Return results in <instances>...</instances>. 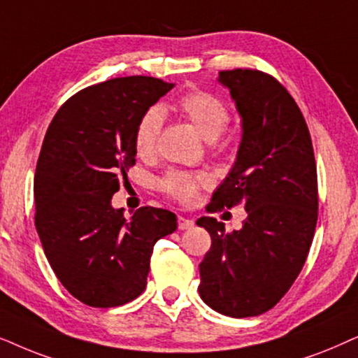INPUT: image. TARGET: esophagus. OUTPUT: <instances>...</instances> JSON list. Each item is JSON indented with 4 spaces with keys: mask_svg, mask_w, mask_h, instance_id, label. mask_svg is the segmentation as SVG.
Segmentation results:
<instances>
[{
    "mask_svg": "<svg viewBox=\"0 0 358 358\" xmlns=\"http://www.w3.org/2000/svg\"><path fill=\"white\" fill-rule=\"evenodd\" d=\"M193 226H194L193 219H188V217H183V216L178 217V229H180V231H188V229H192Z\"/></svg>",
    "mask_w": 358,
    "mask_h": 358,
    "instance_id": "obj_1",
    "label": "esophagus"
}]
</instances>
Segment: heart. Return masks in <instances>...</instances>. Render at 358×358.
<instances>
[{"label": "heart", "instance_id": "b5f03b06", "mask_svg": "<svg viewBox=\"0 0 358 358\" xmlns=\"http://www.w3.org/2000/svg\"><path fill=\"white\" fill-rule=\"evenodd\" d=\"M175 109L194 124L206 141H216L222 134L231 119L226 103L221 98L206 92H189L178 98ZM164 124L160 109L150 108L142 114L136 127L134 147L137 155L150 157L157 149V142ZM211 185V178L206 173H192V171L171 170L160 180L159 187L165 194L183 204H192L198 198L201 188Z\"/></svg>", "mask_w": 358, "mask_h": 358}]
</instances>
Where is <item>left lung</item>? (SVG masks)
I'll return each instance as SVG.
<instances>
[{
    "label": "left lung",
    "mask_w": 358,
    "mask_h": 358,
    "mask_svg": "<svg viewBox=\"0 0 358 358\" xmlns=\"http://www.w3.org/2000/svg\"><path fill=\"white\" fill-rule=\"evenodd\" d=\"M242 117L237 159L209 213L244 204L239 231L203 216L211 236L199 264V296L231 317L264 314L285 296L306 262L317 222V171L309 129L278 80L259 70L219 71Z\"/></svg>",
    "instance_id": "8db88e82"
}]
</instances>
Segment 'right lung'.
Returning a JSON list of instances; mask_svg holds the SVG:
<instances>
[{
	"mask_svg": "<svg viewBox=\"0 0 358 358\" xmlns=\"http://www.w3.org/2000/svg\"><path fill=\"white\" fill-rule=\"evenodd\" d=\"M171 88L154 76L93 85L66 99L45 132L34 176L36 229L57 278L88 306L139 296L155 242L176 229L166 209L144 206L126 219L111 206L136 164L137 122Z\"/></svg>",
	"mask_w": 358,
	"mask_h": 358,
	"instance_id": "add662e5",
	"label": "right lung"
}]
</instances>
